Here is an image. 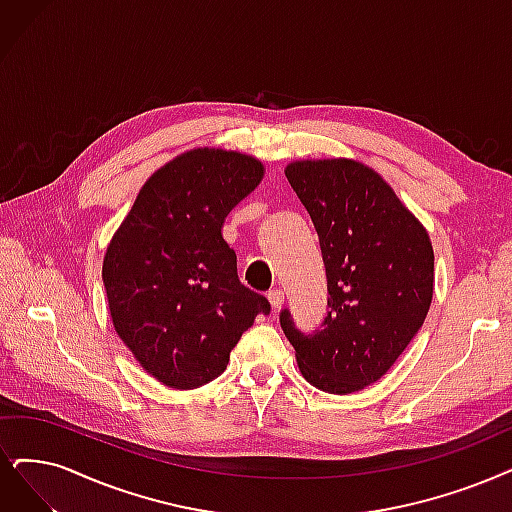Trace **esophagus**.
I'll use <instances>...</instances> for the list:
<instances>
[{
    "label": "esophagus",
    "mask_w": 512,
    "mask_h": 512,
    "mask_svg": "<svg viewBox=\"0 0 512 512\" xmlns=\"http://www.w3.org/2000/svg\"><path fill=\"white\" fill-rule=\"evenodd\" d=\"M268 299H270V304H272V310H280V306L285 304V293H282V289H272L268 293Z\"/></svg>",
    "instance_id": "1"
}]
</instances>
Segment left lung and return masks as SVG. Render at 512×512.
Here are the masks:
<instances>
[{
	"mask_svg": "<svg viewBox=\"0 0 512 512\" xmlns=\"http://www.w3.org/2000/svg\"><path fill=\"white\" fill-rule=\"evenodd\" d=\"M285 175L316 227L329 312L304 333L282 310L280 327L314 388L358 392L380 380L424 325L434 289L428 232L363 162L301 160Z\"/></svg>",
	"mask_w": 512,
	"mask_h": 512,
	"instance_id": "left-lung-1",
	"label": "left lung"
}]
</instances>
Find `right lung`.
Masks as SVG:
<instances>
[{
	"mask_svg": "<svg viewBox=\"0 0 512 512\" xmlns=\"http://www.w3.org/2000/svg\"><path fill=\"white\" fill-rule=\"evenodd\" d=\"M263 179L240 151L198 147L151 175L103 259L113 327L139 365L175 390L219 377L270 301L238 280L221 236L227 213Z\"/></svg>",
	"mask_w": 512,
	"mask_h": 512,
	"instance_id": "add662e5",
	"label": "right lung"
}]
</instances>
